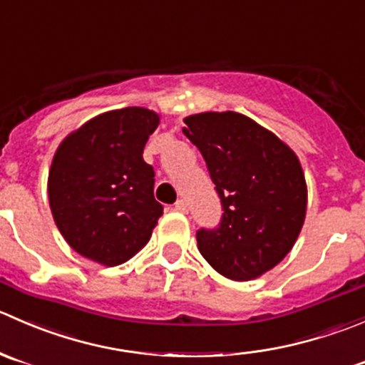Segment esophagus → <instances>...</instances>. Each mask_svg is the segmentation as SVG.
Masks as SVG:
<instances>
[{"label": "esophagus", "mask_w": 365, "mask_h": 365, "mask_svg": "<svg viewBox=\"0 0 365 365\" xmlns=\"http://www.w3.org/2000/svg\"><path fill=\"white\" fill-rule=\"evenodd\" d=\"M174 209L175 211H179V212H186L187 211V205H186V202L184 200H178L174 204Z\"/></svg>", "instance_id": "1"}]
</instances>
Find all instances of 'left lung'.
I'll list each match as a JSON object with an SVG mask.
<instances>
[{
  "mask_svg": "<svg viewBox=\"0 0 365 365\" xmlns=\"http://www.w3.org/2000/svg\"><path fill=\"white\" fill-rule=\"evenodd\" d=\"M222 200V222L200 229L202 257L230 280H252L291 252L305 222L307 184L297 154L252 118L205 111L184 118Z\"/></svg>",
  "mask_w": 365,
  "mask_h": 365,
  "instance_id": "8db88e82",
  "label": "left lung"
}]
</instances>
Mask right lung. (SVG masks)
I'll list each match as a JSON object with an SVG mask.
<instances>
[{
    "label": "right lung",
    "instance_id": "obj_1",
    "mask_svg": "<svg viewBox=\"0 0 365 365\" xmlns=\"http://www.w3.org/2000/svg\"><path fill=\"white\" fill-rule=\"evenodd\" d=\"M160 115L147 108L106 111L67 136L48 178L49 207L72 250L104 266L129 261L153 236L163 205L143 147Z\"/></svg>",
    "mask_w": 365,
    "mask_h": 365
}]
</instances>
